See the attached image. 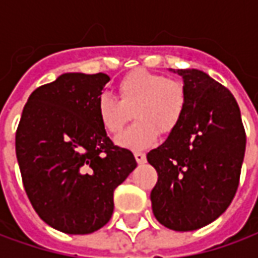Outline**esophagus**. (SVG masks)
<instances>
[{
	"mask_svg": "<svg viewBox=\"0 0 258 258\" xmlns=\"http://www.w3.org/2000/svg\"><path fill=\"white\" fill-rule=\"evenodd\" d=\"M135 160L138 162V164H144L146 162V155L144 152H135L134 153Z\"/></svg>",
	"mask_w": 258,
	"mask_h": 258,
	"instance_id": "1",
	"label": "esophagus"
}]
</instances>
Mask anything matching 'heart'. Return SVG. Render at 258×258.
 I'll use <instances>...</instances> for the list:
<instances>
[{
	"label": "heart",
	"instance_id": "obj_1",
	"mask_svg": "<svg viewBox=\"0 0 258 258\" xmlns=\"http://www.w3.org/2000/svg\"><path fill=\"white\" fill-rule=\"evenodd\" d=\"M117 91L118 99L102 94L95 109L102 128L109 134H117L134 112L137 123L116 138V144L121 148L146 149L156 142L159 133H173L182 120L186 91L178 80L135 69L120 80Z\"/></svg>",
	"mask_w": 258,
	"mask_h": 258
}]
</instances>
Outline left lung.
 I'll return each mask as SVG.
<instances>
[{
  "label": "left lung",
  "instance_id": "8db88e82",
  "mask_svg": "<svg viewBox=\"0 0 258 258\" xmlns=\"http://www.w3.org/2000/svg\"><path fill=\"white\" fill-rule=\"evenodd\" d=\"M173 72L184 80L185 113L146 159L159 175L151 192L153 214L166 228L185 232L213 222L231 205L246 133L231 91L198 69Z\"/></svg>",
  "mask_w": 258,
  "mask_h": 258
}]
</instances>
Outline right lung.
<instances>
[{
	"mask_svg": "<svg viewBox=\"0 0 258 258\" xmlns=\"http://www.w3.org/2000/svg\"><path fill=\"white\" fill-rule=\"evenodd\" d=\"M105 73H64L31 92L16 130L23 186L42 221L60 232L98 231L113 214V192L137 167L107 137L96 101Z\"/></svg>",
	"mask_w": 258,
	"mask_h": 258,
	"instance_id": "right-lung-1",
	"label": "right lung"
}]
</instances>
